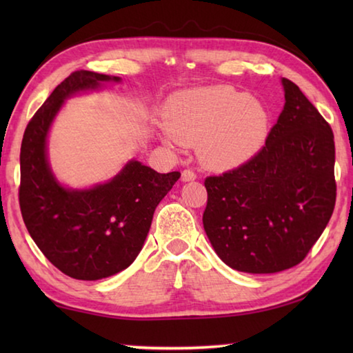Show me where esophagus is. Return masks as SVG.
Listing matches in <instances>:
<instances>
[{
	"mask_svg": "<svg viewBox=\"0 0 353 353\" xmlns=\"http://www.w3.org/2000/svg\"><path fill=\"white\" fill-rule=\"evenodd\" d=\"M194 179H196V172H193L191 170H183V171H182V181H183V182L194 181Z\"/></svg>",
	"mask_w": 353,
	"mask_h": 353,
	"instance_id": "1",
	"label": "esophagus"
}]
</instances>
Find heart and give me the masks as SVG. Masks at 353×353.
<instances>
[{"label": "heart", "mask_w": 353, "mask_h": 353, "mask_svg": "<svg viewBox=\"0 0 353 353\" xmlns=\"http://www.w3.org/2000/svg\"><path fill=\"white\" fill-rule=\"evenodd\" d=\"M270 113L249 93L216 85L174 94L162 139L170 146L198 145L201 162L213 170L246 163L265 145Z\"/></svg>", "instance_id": "heart-1"}]
</instances>
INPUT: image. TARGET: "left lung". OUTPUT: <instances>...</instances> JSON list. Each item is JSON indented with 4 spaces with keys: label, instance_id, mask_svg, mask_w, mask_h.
<instances>
[{
    "label": "left lung",
    "instance_id": "obj_1",
    "mask_svg": "<svg viewBox=\"0 0 353 353\" xmlns=\"http://www.w3.org/2000/svg\"><path fill=\"white\" fill-rule=\"evenodd\" d=\"M285 105L265 146L238 168L205 179L202 216L227 266L272 274L305 259L336 201L330 124L294 82L282 79Z\"/></svg>",
    "mask_w": 353,
    "mask_h": 353
}]
</instances>
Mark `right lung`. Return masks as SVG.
<instances>
[{
  "label": "right lung",
  "mask_w": 353,
  "mask_h": 353,
  "mask_svg": "<svg viewBox=\"0 0 353 353\" xmlns=\"http://www.w3.org/2000/svg\"><path fill=\"white\" fill-rule=\"evenodd\" d=\"M117 76L79 70L59 83L35 112L20 152V208L26 229L43 255L67 276L99 280L126 270L140 254L155 207L181 172L160 174L137 160L109 182L73 190L59 183L46 154L51 124L63 101L98 90Z\"/></svg>",
  "instance_id": "right-lung-1"
}]
</instances>
